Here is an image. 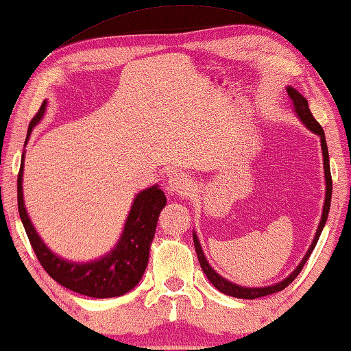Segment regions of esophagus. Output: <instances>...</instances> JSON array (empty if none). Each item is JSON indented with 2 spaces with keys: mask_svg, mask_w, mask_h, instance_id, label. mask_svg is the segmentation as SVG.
<instances>
[{
  "mask_svg": "<svg viewBox=\"0 0 351 351\" xmlns=\"http://www.w3.org/2000/svg\"><path fill=\"white\" fill-rule=\"evenodd\" d=\"M167 188L171 193H177V195H188L191 191V182L185 176L184 172H171L169 179H167Z\"/></svg>",
  "mask_w": 351,
  "mask_h": 351,
  "instance_id": "1",
  "label": "esophagus"
}]
</instances>
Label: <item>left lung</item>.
<instances>
[{
  "label": "left lung",
  "mask_w": 351,
  "mask_h": 351,
  "mask_svg": "<svg viewBox=\"0 0 351 351\" xmlns=\"http://www.w3.org/2000/svg\"><path fill=\"white\" fill-rule=\"evenodd\" d=\"M289 98L294 103V109H296V112L299 115V119L304 121V125L307 126L308 130H312L315 134L319 136V139H322V150H323V163H324V177H326V199H324V207H323V215H322V221H319L318 225V230H317V234H315V239L312 242L311 248H308L307 255L304 256V260L301 261V264L296 267V271H294L291 276L285 280L277 283V285H272V287H266V288H245V287H239L234 285V283L225 280V278L218 276V274L213 271V269L209 266V263L206 261L204 258V253H202V248L199 245V241H197V237L193 234V242H195V248H196V255H197V260H199V264L202 267V271L209 278L210 283L217 289H220L221 293L228 294V296H232V298H241V299H256V298H261V296H267V294H272V293H277V291H282L283 288H287L289 283H291L294 278L298 277V274L302 271L304 264L308 260V256H311V253L313 252L315 245H317L318 242V237L322 234L323 231V226L324 223L328 220V212H329V207H331V195H332V177H331V169H329V155H328V145H326V139H324V131L322 128V125L318 123L317 120H315V117L312 115L311 109H308V104H307V99L304 98L301 93H298L296 90L288 87L287 88Z\"/></svg>",
  "instance_id": "1"
}]
</instances>
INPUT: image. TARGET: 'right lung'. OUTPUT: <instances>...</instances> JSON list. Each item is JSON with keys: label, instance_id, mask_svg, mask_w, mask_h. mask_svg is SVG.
<instances>
[{"label": "right lung", "instance_id": "right-lung-1", "mask_svg": "<svg viewBox=\"0 0 351 351\" xmlns=\"http://www.w3.org/2000/svg\"><path fill=\"white\" fill-rule=\"evenodd\" d=\"M45 110V101L40 106L36 115L33 117L32 123L28 126L27 139L29 138L33 126L38 123ZM27 142V141H25ZM22 174H23V156L20 163V171L17 177V202L19 213L22 218L23 228L32 243L34 255L44 271L58 282L60 285L66 287L73 291L84 294L90 298H115L128 293L138 285L144 276V271L149 261L150 242L155 236L156 221H158L160 212L166 206V196L158 186L147 188L136 196L134 204L126 220L123 236L117 243L115 250L106 255L103 260L87 264L68 263L53 255L44 242L40 241L38 232L29 221L23 206L22 196Z\"/></svg>", "mask_w": 351, "mask_h": 351}]
</instances>
